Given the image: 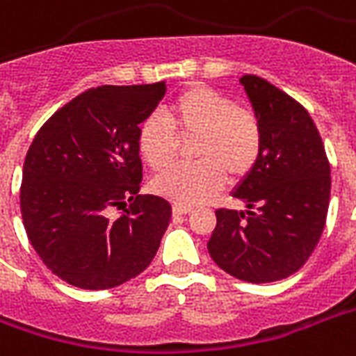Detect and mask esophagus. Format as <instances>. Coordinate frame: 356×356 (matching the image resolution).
<instances>
[{
	"label": "esophagus",
	"instance_id": "obj_1",
	"mask_svg": "<svg viewBox=\"0 0 356 356\" xmlns=\"http://www.w3.org/2000/svg\"><path fill=\"white\" fill-rule=\"evenodd\" d=\"M192 207L188 205H181V203H173V214H188Z\"/></svg>",
	"mask_w": 356,
	"mask_h": 356
}]
</instances>
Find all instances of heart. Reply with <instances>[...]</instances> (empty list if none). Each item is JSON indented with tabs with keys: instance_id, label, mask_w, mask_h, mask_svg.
<instances>
[{
	"instance_id": "b5f03b06",
	"label": "heart",
	"mask_w": 356,
	"mask_h": 356,
	"mask_svg": "<svg viewBox=\"0 0 356 356\" xmlns=\"http://www.w3.org/2000/svg\"><path fill=\"white\" fill-rule=\"evenodd\" d=\"M194 143L196 164L175 166L153 181V190L181 205L202 203L216 196L227 173L241 181L256 168L263 151V124L250 108L216 89L192 83L177 93L164 110V119L151 115L138 130V151L154 172L175 162L179 138Z\"/></svg>"
}]
</instances>
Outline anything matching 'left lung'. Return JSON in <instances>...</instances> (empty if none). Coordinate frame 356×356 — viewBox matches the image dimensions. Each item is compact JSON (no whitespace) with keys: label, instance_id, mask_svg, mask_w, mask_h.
Wrapping results in <instances>:
<instances>
[{"label":"left lung","instance_id":"left-lung-1","mask_svg":"<svg viewBox=\"0 0 356 356\" xmlns=\"http://www.w3.org/2000/svg\"><path fill=\"white\" fill-rule=\"evenodd\" d=\"M263 124L259 162L233 190L246 211H216L207 250L227 275L252 284L291 276L321 238L330 164L317 127L297 100L259 76L241 78Z\"/></svg>","mask_w":356,"mask_h":356}]
</instances>
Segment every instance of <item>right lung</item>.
Segmentation results:
<instances>
[{"instance_id":"obj_1","label":"right lung","mask_w":356,"mask_h":356,"mask_svg":"<svg viewBox=\"0 0 356 356\" xmlns=\"http://www.w3.org/2000/svg\"><path fill=\"white\" fill-rule=\"evenodd\" d=\"M164 93V81L88 89L40 127L27 151L20 188L27 238L70 286H121L159 250L172 205L138 194V130ZM127 201L125 213L110 219L109 211Z\"/></svg>"}]
</instances>
